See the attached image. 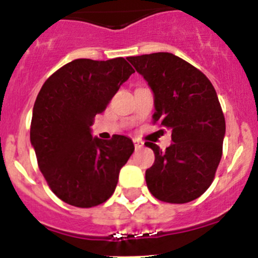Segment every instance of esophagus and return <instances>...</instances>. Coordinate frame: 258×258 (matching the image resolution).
I'll return each instance as SVG.
<instances>
[{
    "label": "esophagus",
    "instance_id": "1",
    "mask_svg": "<svg viewBox=\"0 0 258 258\" xmlns=\"http://www.w3.org/2000/svg\"><path fill=\"white\" fill-rule=\"evenodd\" d=\"M134 142V147H136V150H141L143 147V142L140 140H133Z\"/></svg>",
    "mask_w": 258,
    "mask_h": 258
}]
</instances>
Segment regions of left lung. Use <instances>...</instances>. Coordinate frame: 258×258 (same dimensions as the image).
Returning a JSON list of instances; mask_svg holds the SVG:
<instances>
[{
	"label": "left lung",
	"mask_w": 258,
	"mask_h": 258,
	"mask_svg": "<svg viewBox=\"0 0 258 258\" xmlns=\"http://www.w3.org/2000/svg\"><path fill=\"white\" fill-rule=\"evenodd\" d=\"M154 94V121L172 132L165 151L146 170L150 192L161 202L183 204L206 192L222 156L226 124L217 93L203 72L170 52L127 58Z\"/></svg>",
	"instance_id": "1"
}]
</instances>
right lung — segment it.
I'll return each instance as SVG.
<instances>
[{"label":"right lung","mask_w":258,"mask_h":258,"mask_svg":"<svg viewBox=\"0 0 258 258\" xmlns=\"http://www.w3.org/2000/svg\"><path fill=\"white\" fill-rule=\"evenodd\" d=\"M134 74L124 58L75 59L52 74L33 106L31 145L40 170L56 197L90 208L106 202L134 151L131 138L92 136L95 115L107 108Z\"/></svg>","instance_id":"1"}]
</instances>
